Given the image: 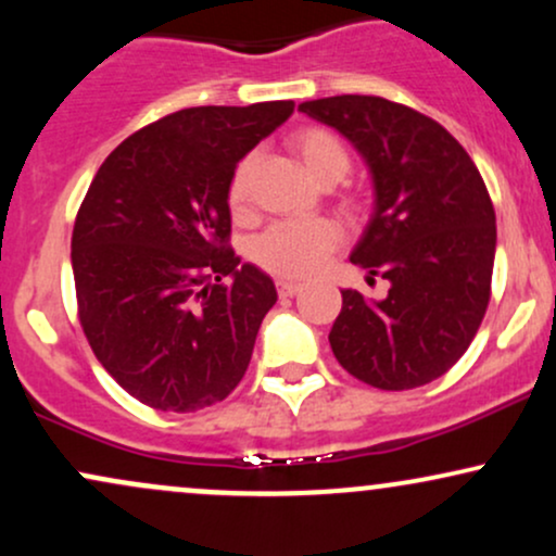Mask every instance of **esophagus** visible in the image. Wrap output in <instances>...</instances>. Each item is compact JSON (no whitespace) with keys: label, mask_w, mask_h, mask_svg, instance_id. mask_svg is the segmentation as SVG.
<instances>
[{"label":"esophagus","mask_w":556,"mask_h":556,"mask_svg":"<svg viewBox=\"0 0 556 556\" xmlns=\"http://www.w3.org/2000/svg\"><path fill=\"white\" fill-rule=\"evenodd\" d=\"M277 292H279V298H292V295H298V292H300V285L298 282H285V279H279Z\"/></svg>","instance_id":"1"}]
</instances>
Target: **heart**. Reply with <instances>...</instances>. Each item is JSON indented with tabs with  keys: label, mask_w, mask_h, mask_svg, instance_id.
Instances as JSON below:
<instances>
[{
	"label": "heart",
	"mask_w": 556,
	"mask_h": 556,
	"mask_svg": "<svg viewBox=\"0 0 556 556\" xmlns=\"http://www.w3.org/2000/svg\"><path fill=\"white\" fill-rule=\"evenodd\" d=\"M292 151H295L303 167L314 177L318 185L329 188L344 180L350 172L348 146L340 136L324 127H303L290 138ZM256 156L240 159L229 177L227 203L238 219L251 216V180ZM348 212L358 208V198L348 195L342 201ZM340 242V229L329 219H311V222H279L266 229L253 245V261L266 274L279 279H305L316 274L324 266Z\"/></svg>",
	"instance_id": "b5f03b06"
}]
</instances>
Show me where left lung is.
Wrapping results in <instances>:
<instances>
[{
    "label": "left lung",
    "mask_w": 556,
    "mask_h": 556,
    "mask_svg": "<svg viewBox=\"0 0 556 556\" xmlns=\"http://www.w3.org/2000/svg\"><path fill=\"white\" fill-rule=\"evenodd\" d=\"M298 110L366 159L376 206L350 261L389 282L376 303L342 290L331 353L376 389L429 384L463 358L491 298L496 216L481 172L437 119L397 101L348 93Z\"/></svg>",
    "instance_id": "1"
}]
</instances>
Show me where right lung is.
<instances>
[{
    "instance_id": "1",
    "label": "right lung",
    "mask_w": 556,
    "mask_h": 556,
    "mask_svg": "<svg viewBox=\"0 0 556 556\" xmlns=\"http://www.w3.org/2000/svg\"><path fill=\"white\" fill-rule=\"evenodd\" d=\"M292 110L261 101L167 114L125 138L83 198L70 253L83 334L154 410L195 413L245 376L277 290L229 245L227 188Z\"/></svg>"
}]
</instances>
